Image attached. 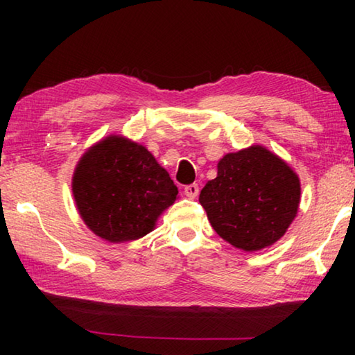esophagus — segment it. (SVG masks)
Here are the masks:
<instances>
[{
    "label": "esophagus",
    "mask_w": 355,
    "mask_h": 355,
    "mask_svg": "<svg viewBox=\"0 0 355 355\" xmlns=\"http://www.w3.org/2000/svg\"><path fill=\"white\" fill-rule=\"evenodd\" d=\"M197 194H199V184L192 183V184L184 186V196L188 197V199H196Z\"/></svg>",
    "instance_id": "34e87169"
}]
</instances>
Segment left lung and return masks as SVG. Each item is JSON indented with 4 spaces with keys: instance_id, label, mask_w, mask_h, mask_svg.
Wrapping results in <instances>:
<instances>
[{
    "instance_id": "left-lung-1",
    "label": "left lung",
    "mask_w": 355,
    "mask_h": 355,
    "mask_svg": "<svg viewBox=\"0 0 355 355\" xmlns=\"http://www.w3.org/2000/svg\"><path fill=\"white\" fill-rule=\"evenodd\" d=\"M199 202L224 241L257 252L277 243L296 218L300 180L271 150L250 146L219 161L218 177L200 191Z\"/></svg>"
}]
</instances>
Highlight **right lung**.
<instances>
[{"instance_id": "add662e5", "label": "right lung", "mask_w": 355, "mask_h": 355, "mask_svg": "<svg viewBox=\"0 0 355 355\" xmlns=\"http://www.w3.org/2000/svg\"><path fill=\"white\" fill-rule=\"evenodd\" d=\"M71 192L89 230L119 244L152 232L159 216L177 200L178 189L146 147L111 135L78 161Z\"/></svg>"}]
</instances>
